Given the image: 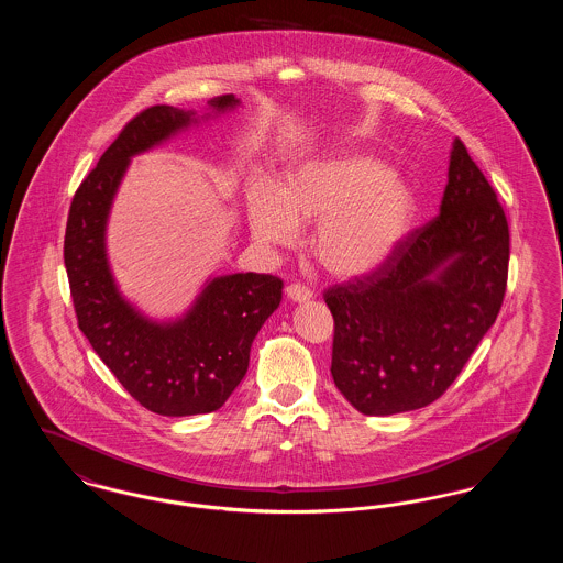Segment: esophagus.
I'll use <instances>...</instances> for the list:
<instances>
[{"label":"esophagus","mask_w":563,"mask_h":563,"mask_svg":"<svg viewBox=\"0 0 563 563\" xmlns=\"http://www.w3.org/2000/svg\"><path fill=\"white\" fill-rule=\"evenodd\" d=\"M285 294L287 297L291 299V301H308V299H312V289H308L306 285H299V283H294V285H289L287 289H285Z\"/></svg>","instance_id":"obj_1"}]
</instances>
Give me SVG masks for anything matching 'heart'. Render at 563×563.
<instances>
[{
	"label": "heart",
	"mask_w": 563,
	"mask_h": 563,
	"mask_svg": "<svg viewBox=\"0 0 563 563\" xmlns=\"http://www.w3.org/2000/svg\"><path fill=\"white\" fill-rule=\"evenodd\" d=\"M413 214L409 186L365 154L306 162L285 189L260 184L249 194L253 239L294 244L301 223L319 221L312 251L331 274L361 276L379 268L399 246Z\"/></svg>",
	"instance_id": "heart-1"
}]
</instances>
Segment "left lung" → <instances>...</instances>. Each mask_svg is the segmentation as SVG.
Listing matches in <instances>:
<instances>
[{
  "label": "left lung",
  "mask_w": 563,
  "mask_h": 563,
  "mask_svg": "<svg viewBox=\"0 0 563 563\" xmlns=\"http://www.w3.org/2000/svg\"><path fill=\"white\" fill-rule=\"evenodd\" d=\"M507 276V214L455 139L439 214L372 274L324 291L338 390L365 416L437 401L496 321Z\"/></svg>",
  "instance_id": "left-lung-1"
}]
</instances>
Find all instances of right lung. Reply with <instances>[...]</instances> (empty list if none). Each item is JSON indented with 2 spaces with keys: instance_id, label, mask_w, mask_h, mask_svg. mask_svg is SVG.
Returning <instances> with one entry per match:
<instances>
[{
  "instance_id": "obj_1",
  "label": "right lung",
  "mask_w": 563,
  "mask_h": 563,
  "mask_svg": "<svg viewBox=\"0 0 563 563\" xmlns=\"http://www.w3.org/2000/svg\"><path fill=\"white\" fill-rule=\"evenodd\" d=\"M236 106L234 95L214 97L205 118ZM196 122V111L170 106L136 113L76 191L63 246L81 333L134 401L177 418L211 413L228 401L246 374L257 331L283 299L278 276L228 274L207 283L184 319L156 322L115 287L106 228L131 158Z\"/></svg>"
}]
</instances>
